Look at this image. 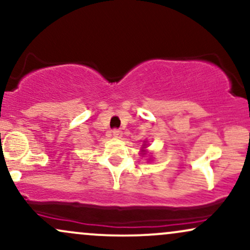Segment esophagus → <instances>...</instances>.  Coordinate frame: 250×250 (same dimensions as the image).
Segmentation results:
<instances>
[{
    "mask_svg": "<svg viewBox=\"0 0 250 250\" xmlns=\"http://www.w3.org/2000/svg\"><path fill=\"white\" fill-rule=\"evenodd\" d=\"M122 135V131L120 130V129H114L113 130V136L114 137H121Z\"/></svg>",
    "mask_w": 250,
    "mask_h": 250,
    "instance_id": "obj_1",
    "label": "esophagus"
}]
</instances>
